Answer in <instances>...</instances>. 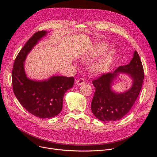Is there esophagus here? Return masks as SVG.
Segmentation results:
<instances>
[{
    "label": "esophagus",
    "instance_id": "1",
    "mask_svg": "<svg viewBox=\"0 0 157 157\" xmlns=\"http://www.w3.org/2000/svg\"><path fill=\"white\" fill-rule=\"evenodd\" d=\"M84 83H85V81H84V79H82V78L79 79H78V80H77V81H76V84L78 86H81V85H82V84H84Z\"/></svg>",
    "mask_w": 157,
    "mask_h": 157
}]
</instances>
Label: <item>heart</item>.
<instances>
[{
  "label": "heart",
  "mask_w": 157,
  "mask_h": 157,
  "mask_svg": "<svg viewBox=\"0 0 157 157\" xmlns=\"http://www.w3.org/2000/svg\"><path fill=\"white\" fill-rule=\"evenodd\" d=\"M107 47V45L105 43H99L94 45L93 48V53L91 55V56L87 55H81L79 56V58L81 61H91V58L95 56L101 54ZM114 55V51L113 50H110L107 51L104 53L102 58L98 61L95 62L91 66V72L95 75H99L105 72L108 68V66L111 61L112 58Z\"/></svg>",
  "instance_id": "1"
}]
</instances>
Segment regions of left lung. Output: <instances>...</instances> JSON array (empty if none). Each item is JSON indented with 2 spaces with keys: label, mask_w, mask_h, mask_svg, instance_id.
Returning <instances> with one entry per match:
<instances>
[{
  "label": "left lung",
  "mask_w": 157,
  "mask_h": 157,
  "mask_svg": "<svg viewBox=\"0 0 157 157\" xmlns=\"http://www.w3.org/2000/svg\"><path fill=\"white\" fill-rule=\"evenodd\" d=\"M120 74L128 75L132 84L127 90L118 93L113 90L112 86ZM144 79L143 66L138 53L135 50L128 64L119 66L114 73L104 74L93 81L96 92L91 102V110L94 116L103 122L121 119L136 102Z\"/></svg>",
  "instance_id": "8db88e82"
}]
</instances>
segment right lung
Segmentation results:
<instances>
[{"instance_id": "add662e5", "label": "right lung", "mask_w": 157, "mask_h": 157, "mask_svg": "<svg viewBox=\"0 0 157 157\" xmlns=\"http://www.w3.org/2000/svg\"><path fill=\"white\" fill-rule=\"evenodd\" d=\"M48 33L45 30L36 32L27 41L15 58L12 73L13 91L19 102L32 115L44 119H51L61 113L64 95L75 82L73 77L52 76L36 80L27 76V56Z\"/></svg>"}]
</instances>
